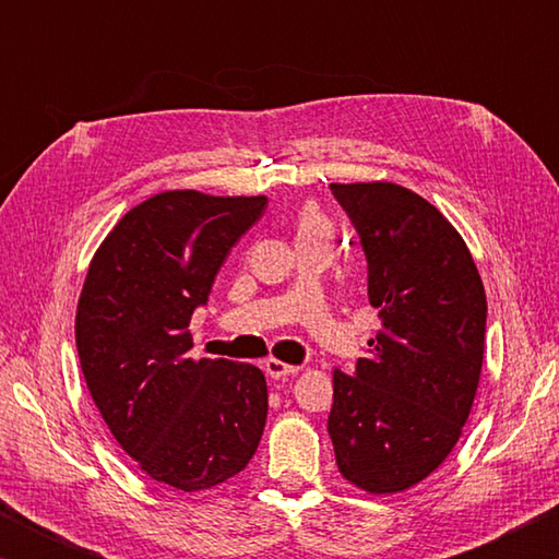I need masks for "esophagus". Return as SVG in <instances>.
<instances>
[{
	"instance_id": "obj_1",
	"label": "esophagus",
	"mask_w": 559,
	"mask_h": 559,
	"mask_svg": "<svg viewBox=\"0 0 559 559\" xmlns=\"http://www.w3.org/2000/svg\"><path fill=\"white\" fill-rule=\"evenodd\" d=\"M298 370H300L298 365H288V362H283V359H276V357L266 359V374L273 377V380H281V377L298 374Z\"/></svg>"
}]
</instances>
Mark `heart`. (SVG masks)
I'll return each mask as SVG.
<instances>
[{
    "instance_id": "b5f03b06",
    "label": "heart",
    "mask_w": 559,
    "mask_h": 559,
    "mask_svg": "<svg viewBox=\"0 0 559 559\" xmlns=\"http://www.w3.org/2000/svg\"><path fill=\"white\" fill-rule=\"evenodd\" d=\"M296 234L298 236H316V234L333 236V222H330L316 204H306L296 216Z\"/></svg>"
}]
</instances>
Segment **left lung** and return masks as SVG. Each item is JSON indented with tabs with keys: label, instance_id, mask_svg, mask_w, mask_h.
<instances>
[{
	"label": "left lung",
	"instance_id": "8db88e82",
	"mask_svg": "<svg viewBox=\"0 0 559 559\" xmlns=\"http://www.w3.org/2000/svg\"><path fill=\"white\" fill-rule=\"evenodd\" d=\"M362 239L382 330L355 374L333 370L328 433L347 484L409 490L456 447L476 400L486 290L463 236L437 206L394 182H333Z\"/></svg>",
	"mask_w": 559,
	"mask_h": 559
}]
</instances>
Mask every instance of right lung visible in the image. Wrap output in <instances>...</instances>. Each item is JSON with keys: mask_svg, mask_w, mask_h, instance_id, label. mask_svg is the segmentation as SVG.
<instances>
[{"mask_svg": "<svg viewBox=\"0 0 559 559\" xmlns=\"http://www.w3.org/2000/svg\"><path fill=\"white\" fill-rule=\"evenodd\" d=\"M266 197L169 189L132 206L96 249L75 308L88 392L155 484L197 493L241 473L269 414L266 377L189 357V320Z\"/></svg>", "mask_w": 559, "mask_h": 559, "instance_id": "right-lung-1", "label": "right lung"}]
</instances>
